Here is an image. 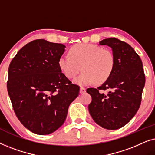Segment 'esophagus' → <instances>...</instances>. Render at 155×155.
<instances>
[{
	"label": "esophagus",
	"mask_w": 155,
	"mask_h": 155,
	"mask_svg": "<svg viewBox=\"0 0 155 155\" xmlns=\"http://www.w3.org/2000/svg\"><path fill=\"white\" fill-rule=\"evenodd\" d=\"M86 92V89L84 88V87H80V93L81 94H84V93Z\"/></svg>",
	"instance_id": "34e87169"
}]
</instances>
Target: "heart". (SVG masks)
Instances as JSON below:
<instances>
[{"instance_id": "b5f03b06", "label": "heart", "mask_w": 155, "mask_h": 155, "mask_svg": "<svg viewBox=\"0 0 155 155\" xmlns=\"http://www.w3.org/2000/svg\"><path fill=\"white\" fill-rule=\"evenodd\" d=\"M69 56L58 59V66L65 76L74 78L75 84L87 86L94 82L101 84L111 76L115 65V58L111 51L92 44H78L69 50Z\"/></svg>"}]
</instances>
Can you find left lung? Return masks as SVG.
<instances>
[{
    "label": "left lung",
    "mask_w": 155,
    "mask_h": 155,
    "mask_svg": "<svg viewBox=\"0 0 155 155\" xmlns=\"http://www.w3.org/2000/svg\"><path fill=\"white\" fill-rule=\"evenodd\" d=\"M111 48L115 65L111 76L98 88H88L92 97L89 112L94 122L108 130L128 124L137 113L145 83L143 63L135 50L116 38L99 41ZM107 90L104 94L101 92Z\"/></svg>",
    "instance_id": "obj_1"
}]
</instances>
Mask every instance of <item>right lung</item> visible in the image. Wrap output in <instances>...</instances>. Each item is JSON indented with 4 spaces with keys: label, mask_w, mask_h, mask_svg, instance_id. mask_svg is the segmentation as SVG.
<instances>
[{
    "label": "right lung",
    "mask_w": 155,
    "mask_h": 155,
    "mask_svg": "<svg viewBox=\"0 0 155 155\" xmlns=\"http://www.w3.org/2000/svg\"><path fill=\"white\" fill-rule=\"evenodd\" d=\"M65 46L44 39L27 44L9 65L7 88L17 117L38 135L54 133L63 124L80 87L61 73L58 59Z\"/></svg>",
    "instance_id": "1"
}]
</instances>
